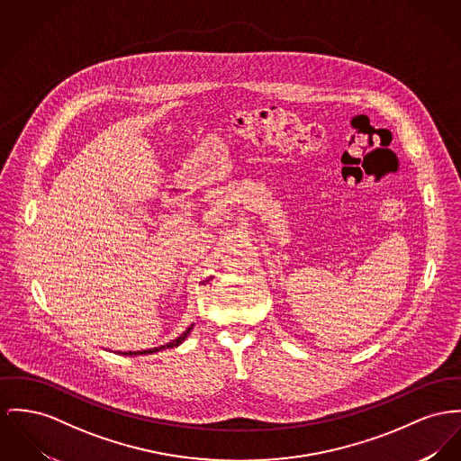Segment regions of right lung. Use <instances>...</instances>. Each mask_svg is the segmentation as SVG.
Returning a JSON list of instances; mask_svg holds the SVG:
<instances>
[{
  "label": "right lung",
  "mask_w": 461,
  "mask_h": 461,
  "mask_svg": "<svg viewBox=\"0 0 461 461\" xmlns=\"http://www.w3.org/2000/svg\"><path fill=\"white\" fill-rule=\"evenodd\" d=\"M192 327L194 325H190L186 330H185L184 334L180 336V338L175 339V340H171V342H167V344H164V346H158V348H154V349H143V351H127V353H122V355H129V357H132V355H150V353H157V351H160V349H167V348H176V346H180L182 342H184L186 336L190 334V330H192Z\"/></svg>",
  "instance_id": "right-lung-1"
}]
</instances>
